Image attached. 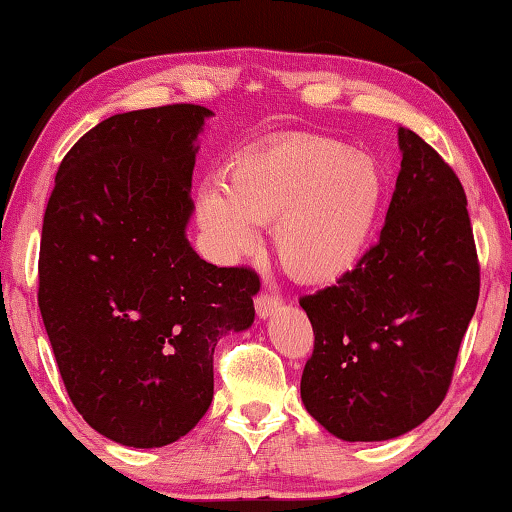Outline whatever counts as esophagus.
Returning <instances> with one entry per match:
<instances>
[{"mask_svg":"<svg viewBox=\"0 0 512 512\" xmlns=\"http://www.w3.org/2000/svg\"><path fill=\"white\" fill-rule=\"evenodd\" d=\"M280 308V299L276 294H271V292H262V294H257V299H255V310H257V315L259 317H271L273 312H276Z\"/></svg>","mask_w":512,"mask_h":512,"instance_id":"1","label":"esophagus"}]
</instances>
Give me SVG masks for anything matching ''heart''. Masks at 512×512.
I'll use <instances>...</instances> for the list:
<instances>
[{"mask_svg": "<svg viewBox=\"0 0 512 512\" xmlns=\"http://www.w3.org/2000/svg\"><path fill=\"white\" fill-rule=\"evenodd\" d=\"M197 216L223 257L257 248V223H276L280 264L303 282H333L368 253L391 197L381 158L324 135H282L232 158Z\"/></svg>", "mask_w": 512, "mask_h": 512, "instance_id": "1", "label": "heart"}]
</instances>
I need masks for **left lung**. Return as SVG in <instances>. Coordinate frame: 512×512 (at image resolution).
<instances>
[{
	"mask_svg": "<svg viewBox=\"0 0 512 512\" xmlns=\"http://www.w3.org/2000/svg\"><path fill=\"white\" fill-rule=\"evenodd\" d=\"M379 241L354 271L305 294L315 331L301 400L345 441L414 430L444 402L476 312L480 264L453 167L409 128Z\"/></svg>",
	"mask_w": 512,
	"mask_h": 512,
	"instance_id": "obj_1",
	"label": "left lung"
}]
</instances>
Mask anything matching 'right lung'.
I'll use <instances>...</instances> for the list:
<instances>
[{"label": "right lung", "instance_id": "right-lung-1", "mask_svg": "<svg viewBox=\"0 0 512 512\" xmlns=\"http://www.w3.org/2000/svg\"><path fill=\"white\" fill-rule=\"evenodd\" d=\"M193 103L101 121L61 160L43 216L38 308L66 393L112 441L158 448L213 398V349L253 324L259 276L190 248Z\"/></svg>", "mask_w": 512, "mask_h": 512}]
</instances>
